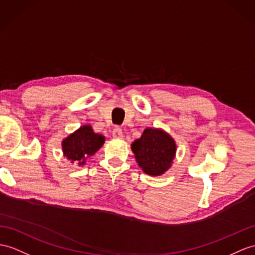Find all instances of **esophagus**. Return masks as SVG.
<instances>
[{
    "label": "esophagus",
    "mask_w": 255,
    "mask_h": 255,
    "mask_svg": "<svg viewBox=\"0 0 255 255\" xmlns=\"http://www.w3.org/2000/svg\"><path fill=\"white\" fill-rule=\"evenodd\" d=\"M113 137L116 139H122L123 138V133L122 129L119 128H116L113 131Z\"/></svg>",
    "instance_id": "34e87169"
}]
</instances>
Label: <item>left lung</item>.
I'll return each mask as SVG.
<instances>
[{
    "label": "left lung",
    "instance_id": "left-lung-1",
    "mask_svg": "<svg viewBox=\"0 0 255 255\" xmlns=\"http://www.w3.org/2000/svg\"><path fill=\"white\" fill-rule=\"evenodd\" d=\"M138 166L150 176H161L170 169L176 156V142L160 128H147L131 144Z\"/></svg>",
    "mask_w": 255,
    "mask_h": 255
}]
</instances>
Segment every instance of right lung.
Returning a JSON list of instances; mask_svg holds the SVG:
<instances>
[{"mask_svg":"<svg viewBox=\"0 0 255 255\" xmlns=\"http://www.w3.org/2000/svg\"><path fill=\"white\" fill-rule=\"evenodd\" d=\"M105 142V136L93 131L92 126H81L73 133L69 134L61 141L64 157L71 163L79 166L84 165L86 160L101 149Z\"/></svg>","mask_w":255,"mask_h":255,"instance_id":"obj_1","label":"right lung"}]
</instances>
